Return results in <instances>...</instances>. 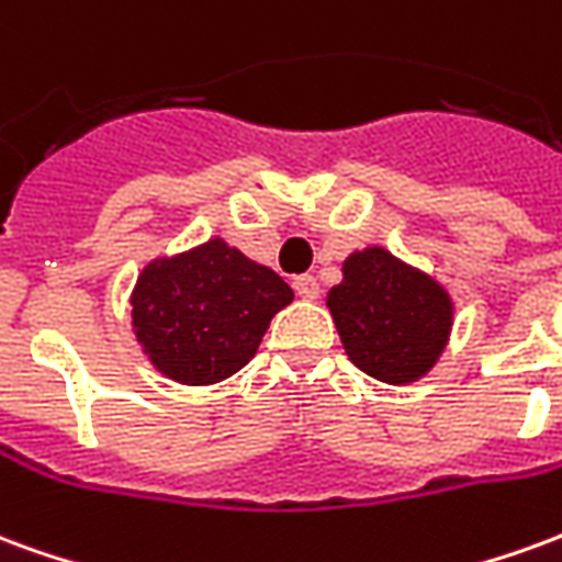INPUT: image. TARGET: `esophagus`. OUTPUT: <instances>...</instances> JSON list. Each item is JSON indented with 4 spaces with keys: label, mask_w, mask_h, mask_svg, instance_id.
I'll use <instances>...</instances> for the list:
<instances>
[{
    "label": "esophagus",
    "mask_w": 562,
    "mask_h": 562,
    "mask_svg": "<svg viewBox=\"0 0 562 562\" xmlns=\"http://www.w3.org/2000/svg\"><path fill=\"white\" fill-rule=\"evenodd\" d=\"M294 292L297 297H304V301H316L318 297V280L316 277H310V273H301V277H294Z\"/></svg>",
    "instance_id": "1"
}]
</instances>
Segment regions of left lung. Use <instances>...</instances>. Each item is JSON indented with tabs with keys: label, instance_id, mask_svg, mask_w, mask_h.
I'll return each mask as SVG.
<instances>
[{
	"label": "left lung",
	"instance_id": "obj_1",
	"mask_svg": "<svg viewBox=\"0 0 562 562\" xmlns=\"http://www.w3.org/2000/svg\"><path fill=\"white\" fill-rule=\"evenodd\" d=\"M328 306L349 361L389 385L415 382L436 364L454 316L439 282L382 246L346 258Z\"/></svg>",
	"mask_w": 562,
	"mask_h": 562
}]
</instances>
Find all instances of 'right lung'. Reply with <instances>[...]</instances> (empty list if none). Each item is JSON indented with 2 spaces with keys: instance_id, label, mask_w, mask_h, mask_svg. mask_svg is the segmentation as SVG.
I'll use <instances>...</instances> for the list:
<instances>
[{
  "instance_id": "right-lung-1",
  "label": "right lung",
  "mask_w": 562,
  "mask_h": 562,
  "mask_svg": "<svg viewBox=\"0 0 562 562\" xmlns=\"http://www.w3.org/2000/svg\"><path fill=\"white\" fill-rule=\"evenodd\" d=\"M292 289L213 237L144 268L132 292L135 337L153 367L183 385H210L249 364Z\"/></svg>"
}]
</instances>
